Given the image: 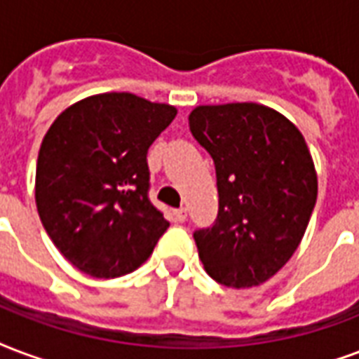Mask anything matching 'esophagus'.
Returning a JSON list of instances; mask_svg holds the SVG:
<instances>
[{
	"mask_svg": "<svg viewBox=\"0 0 359 359\" xmlns=\"http://www.w3.org/2000/svg\"><path fill=\"white\" fill-rule=\"evenodd\" d=\"M173 216H175V222H184L186 220V209H182V207H180V209H175L173 210Z\"/></svg>",
	"mask_w": 359,
	"mask_h": 359,
	"instance_id": "obj_1",
	"label": "esophagus"
}]
</instances>
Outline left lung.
Instances as JSON below:
<instances>
[{
	"label": "left lung",
	"mask_w": 359,
	"mask_h": 359,
	"mask_svg": "<svg viewBox=\"0 0 359 359\" xmlns=\"http://www.w3.org/2000/svg\"><path fill=\"white\" fill-rule=\"evenodd\" d=\"M194 139L216 168L218 218L194 233L216 283L250 288L277 275L297 250L318 196L305 137L259 103L199 105L188 116Z\"/></svg>",
	"instance_id": "left-lung-1"
}]
</instances>
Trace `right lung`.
<instances>
[{
	"mask_svg": "<svg viewBox=\"0 0 359 359\" xmlns=\"http://www.w3.org/2000/svg\"><path fill=\"white\" fill-rule=\"evenodd\" d=\"M177 107L107 92L67 107L43 137L35 205L62 256L95 278L143 265L169 222L149 201L147 152Z\"/></svg>",
	"mask_w": 359,
	"mask_h": 359,
	"instance_id": "1",
	"label": "right lung"
}]
</instances>
